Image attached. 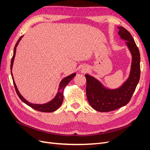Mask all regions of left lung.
I'll return each mask as SVG.
<instances>
[{
	"label": "left lung",
	"mask_w": 150,
	"mask_h": 150,
	"mask_svg": "<svg viewBox=\"0 0 150 150\" xmlns=\"http://www.w3.org/2000/svg\"><path fill=\"white\" fill-rule=\"evenodd\" d=\"M120 39L131 54L132 59L128 78L120 87L109 88L94 77L85 74L86 78V96L94 110L99 112L114 111L126 105L134 92L140 78V54L138 47L131 34L123 27H117Z\"/></svg>",
	"instance_id": "8db88e82"
}]
</instances>
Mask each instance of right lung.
<instances>
[{"label": "right lung", "mask_w": 150, "mask_h": 150, "mask_svg": "<svg viewBox=\"0 0 150 150\" xmlns=\"http://www.w3.org/2000/svg\"><path fill=\"white\" fill-rule=\"evenodd\" d=\"M22 37H23V35L21 36V37L19 39V40H17V42L16 44V46L14 47V49H13V56H12V60H11V75H12V78L13 79V84H14L15 88H16V93L18 95V96H19V98L21 99L22 101H23L25 104H27V105H28L29 106L34 109V110H35L39 111H41V112H51L55 111L61 106V104L63 102V99H64V96H63V94H64V89L65 87L69 83L70 81L74 78V76L76 75V73L71 74V75L66 77V78H63L61 81L59 85V88H58V91H57V93L56 95L55 96V97H54L52 99V100L50 101L49 102H47V103H44V104H35V103H31L29 102L28 101H27L26 99L22 96L21 93H19V90H18L17 87V86H16V83L14 81V79H13L12 72L13 61H14V58L16 56V47H17L18 44H19Z\"/></svg>", "instance_id": "1"}]
</instances>
